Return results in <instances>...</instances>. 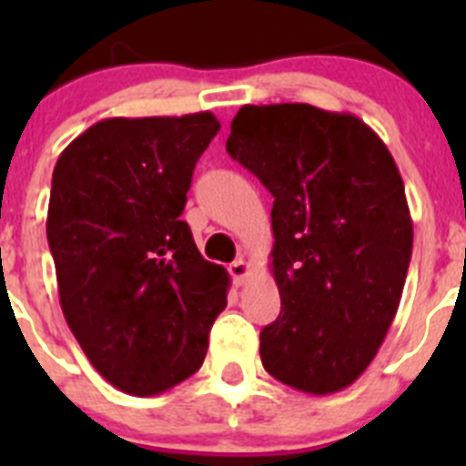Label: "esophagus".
<instances>
[{
    "label": "esophagus",
    "mask_w": 466,
    "mask_h": 466,
    "mask_svg": "<svg viewBox=\"0 0 466 466\" xmlns=\"http://www.w3.org/2000/svg\"><path fill=\"white\" fill-rule=\"evenodd\" d=\"M249 263L245 261V258H236V261L230 263L228 266V273H230V278H233V282L238 284V287H240V284H245V279H247V275H249Z\"/></svg>",
    "instance_id": "34e87169"
}]
</instances>
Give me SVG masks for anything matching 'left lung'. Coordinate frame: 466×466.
<instances>
[{
    "label": "left lung",
    "instance_id": "8db88e82",
    "mask_svg": "<svg viewBox=\"0 0 466 466\" xmlns=\"http://www.w3.org/2000/svg\"><path fill=\"white\" fill-rule=\"evenodd\" d=\"M226 151L275 198L282 310L261 331L263 369L300 392H340L378 355L409 273L397 163L361 118L299 102L240 106Z\"/></svg>",
    "mask_w": 466,
    "mask_h": 466
}]
</instances>
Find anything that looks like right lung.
Here are the masks:
<instances>
[{"label":"right lung","instance_id":"1","mask_svg":"<svg viewBox=\"0 0 466 466\" xmlns=\"http://www.w3.org/2000/svg\"><path fill=\"white\" fill-rule=\"evenodd\" d=\"M209 111L105 118L60 154L46 236L74 339L105 380L151 397L208 355L228 273L182 221L193 167L219 133Z\"/></svg>","mask_w":466,"mask_h":466}]
</instances>
